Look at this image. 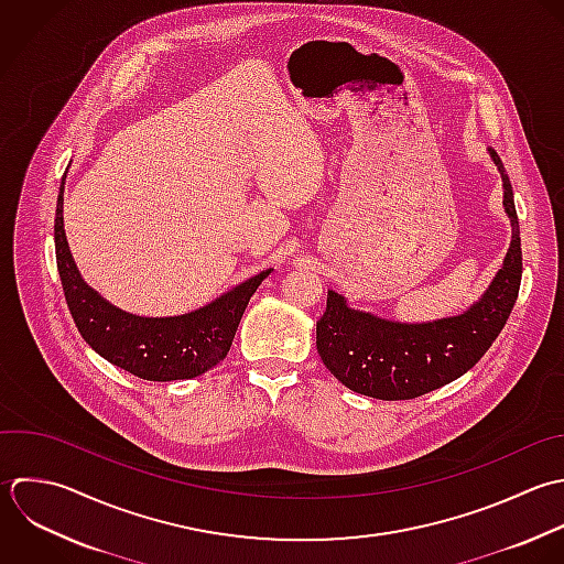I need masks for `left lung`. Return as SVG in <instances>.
I'll return each mask as SVG.
<instances>
[{
  "label": "left lung",
  "mask_w": 564,
  "mask_h": 564,
  "mask_svg": "<svg viewBox=\"0 0 564 564\" xmlns=\"http://www.w3.org/2000/svg\"><path fill=\"white\" fill-rule=\"evenodd\" d=\"M503 180V208L512 241L484 296L464 314L400 323L354 310L334 290L316 323V349L325 367L351 391L376 400H413L473 369L492 347L517 303L523 272L514 193L499 153L488 149Z\"/></svg>",
  "instance_id": "8db88e82"
}]
</instances>
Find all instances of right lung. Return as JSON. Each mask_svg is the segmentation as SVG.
Returning <instances> with one entry per match:
<instances>
[{
    "mask_svg": "<svg viewBox=\"0 0 564 564\" xmlns=\"http://www.w3.org/2000/svg\"><path fill=\"white\" fill-rule=\"evenodd\" d=\"M63 184L65 177L61 180L54 217L56 268L69 314L83 340L107 362L153 382L197 378L221 362L250 296L272 268L188 314L162 318L129 314L105 301L83 281L63 230Z\"/></svg>",
    "mask_w": 564,
    "mask_h": 564,
    "instance_id": "add662e5",
    "label": "right lung"
}]
</instances>
